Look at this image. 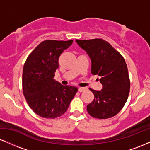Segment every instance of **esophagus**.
Masks as SVG:
<instances>
[{"mask_svg": "<svg viewBox=\"0 0 150 150\" xmlns=\"http://www.w3.org/2000/svg\"><path fill=\"white\" fill-rule=\"evenodd\" d=\"M85 90H87V88H86V87H80V88H78V91L80 92H85Z\"/></svg>", "mask_w": 150, "mask_h": 150, "instance_id": "1", "label": "esophagus"}]
</instances>
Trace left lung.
<instances>
[{
	"label": "left lung",
	"mask_w": 150,
	"mask_h": 150,
	"mask_svg": "<svg viewBox=\"0 0 150 150\" xmlns=\"http://www.w3.org/2000/svg\"><path fill=\"white\" fill-rule=\"evenodd\" d=\"M76 42L89 55L92 62V74L98 75L102 89H89L94 99L87 105L91 116L106 119L116 116L123 108L130 92L128 68L120 53L109 43L101 39L78 40Z\"/></svg>",
	"instance_id": "1"
}]
</instances>
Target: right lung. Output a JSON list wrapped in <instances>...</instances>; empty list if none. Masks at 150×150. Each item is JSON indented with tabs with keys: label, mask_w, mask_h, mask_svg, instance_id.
<instances>
[{
	"label": "right lung",
	"mask_w": 150,
	"mask_h": 150,
	"mask_svg": "<svg viewBox=\"0 0 150 150\" xmlns=\"http://www.w3.org/2000/svg\"><path fill=\"white\" fill-rule=\"evenodd\" d=\"M73 40H46L26 60L22 73L23 94L34 113L45 118L64 114L77 92L76 87L63 86L53 79L58 58Z\"/></svg>",
	"instance_id": "obj_1"
}]
</instances>
